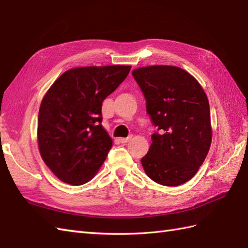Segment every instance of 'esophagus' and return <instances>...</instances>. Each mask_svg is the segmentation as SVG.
<instances>
[{
    "label": "esophagus",
    "instance_id": "1",
    "mask_svg": "<svg viewBox=\"0 0 248 248\" xmlns=\"http://www.w3.org/2000/svg\"><path fill=\"white\" fill-rule=\"evenodd\" d=\"M130 140H131V136H129V137H127V138H120V139H119V141H120L121 143H123V144L129 142Z\"/></svg>",
    "mask_w": 248,
    "mask_h": 248
}]
</instances>
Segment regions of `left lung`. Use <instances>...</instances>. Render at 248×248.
Masks as SVG:
<instances>
[{
    "mask_svg": "<svg viewBox=\"0 0 248 248\" xmlns=\"http://www.w3.org/2000/svg\"><path fill=\"white\" fill-rule=\"evenodd\" d=\"M146 100L155 127L148 153L141 159L155 183L178 186L202 165L211 143L209 103L196 78L176 66L156 65L132 71Z\"/></svg>",
    "mask_w": 248,
    "mask_h": 248,
    "instance_id": "obj_1",
    "label": "left lung"
}]
</instances>
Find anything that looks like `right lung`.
I'll use <instances>...</instances> for the list:
<instances>
[{
	"instance_id": "obj_1",
	"label": "right lung",
	"mask_w": 248,
	"mask_h": 248,
	"mask_svg": "<svg viewBox=\"0 0 248 248\" xmlns=\"http://www.w3.org/2000/svg\"><path fill=\"white\" fill-rule=\"evenodd\" d=\"M130 68L112 65L67 70L42 100L40 154L64 183H87L104 163L112 140L102 126V103L125 80Z\"/></svg>"
}]
</instances>
